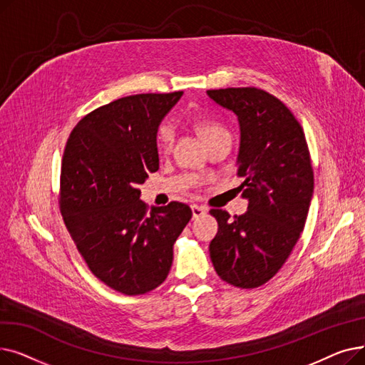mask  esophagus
Instances as JSON below:
<instances>
[{
    "label": "esophagus",
    "mask_w": 365,
    "mask_h": 365,
    "mask_svg": "<svg viewBox=\"0 0 365 365\" xmlns=\"http://www.w3.org/2000/svg\"><path fill=\"white\" fill-rule=\"evenodd\" d=\"M190 210H192V217L194 219H198V217H201L207 213V207H204V205L194 204V205H190Z\"/></svg>",
    "instance_id": "34e87169"
}]
</instances>
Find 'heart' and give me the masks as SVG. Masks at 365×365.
Wrapping results in <instances>:
<instances>
[{
	"label": "heart",
	"mask_w": 365,
	"mask_h": 365,
	"mask_svg": "<svg viewBox=\"0 0 365 365\" xmlns=\"http://www.w3.org/2000/svg\"><path fill=\"white\" fill-rule=\"evenodd\" d=\"M195 127H197L200 136L202 138V140L205 143H210L212 140H215L216 138L223 136V134H227V131L220 124H217L216 121H212V120H205V118L198 120L195 123ZM173 142H175V133H173V128L168 124L161 125L160 130H158V134H157V148H158V150L163 152V153H167L171 149Z\"/></svg>",
	"instance_id": "heart-1"
}]
</instances>
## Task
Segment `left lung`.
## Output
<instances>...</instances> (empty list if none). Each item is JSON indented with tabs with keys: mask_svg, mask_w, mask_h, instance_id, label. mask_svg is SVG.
Masks as SVG:
<instances>
[{
	"mask_svg": "<svg viewBox=\"0 0 365 365\" xmlns=\"http://www.w3.org/2000/svg\"><path fill=\"white\" fill-rule=\"evenodd\" d=\"M207 94L238 117L237 176L248 200L247 213L234 219L210 210L219 225L210 257L225 282L256 289L281 269L304 227L314 192L309 148L300 123L274 94L256 87Z\"/></svg>",
	"mask_w": 365,
	"mask_h": 365,
	"instance_id": "8db88e82",
	"label": "left lung"
}]
</instances>
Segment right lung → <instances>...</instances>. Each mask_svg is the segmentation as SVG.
<instances>
[{
  "label": "right lung",
  "instance_id": "obj_1",
  "mask_svg": "<svg viewBox=\"0 0 365 365\" xmlns=\"http://www.w3.org/2000/svg\"><path fill=\"white\" fill-rule=\"evenodd\" d=\"M182 93L134 94L103 105L78 121L65 146V226L93 275L127 296L165 281L173 245L192 217L178 201L148 212L139 189L158 170V125Z\"/></svg>",
  "mask_w": 365,
  "mask_h": 365
}]
</instances>
